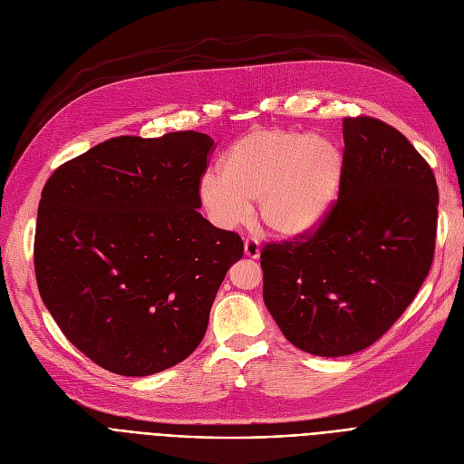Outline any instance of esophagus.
Instances as JSON below:
<instances>
[{"label":"esophagus","mask_w":464,"mask_h":464,"mask_svg":"<svg viewBox=\"0 0 464 464\" xmlns=\"http://www.w3.org/2000/svg\"><path fill=\"white\" fill-rule=\"evenodd\" d=\"M261 254V246H259V240L254 237H248L245 240V256L250 259H259Z\"/></svg>","instance_id":"obj_1"}]
</instances>
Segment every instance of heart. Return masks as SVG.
Returning a JSON list of instances; mask_svg holds the SVG:
<instances>
[{"label":"heart","instance_id":"obj_1","mask_svg":"<svg viewBox=\"0 0 464 464\" xmlns=\"http://www.w3.org/2000/svg\"><path fill=\"white\" fill-rule=\"evenodd\" d=\"M344 175V156L320 135L259 130L238 139L222 160V179L207 175L199 199L212 222L233 229L257 201L261 222L282 237L318 227L331 212Z\"/></svg>","mask_w":464,"mask_h":464}]
</instances>
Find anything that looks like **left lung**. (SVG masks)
<instances>
[{
	"instance_id": "left-lung-1",
	"label": "left lung",
	"mask_w": 464,
	"mask_h": 464,
	"mask_svg": "<svg viewBox=\"0 0 464 464\" xmlns=\"http://www.w3.org/2000/svg\"><path fill=\"white\" fill-rule=\"evenodd\" d=\"M344 175L320 227L261 252L263 301L291 344L343 357L374 344L429 275L432 169L385 121L344 118Z\"/></svg>"
}]
</instances>
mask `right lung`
<instances>
[{
  "mask_svg": "<svg viewBox=\"0 0 464 464\" xmlns=\"http://www.w3.org/2000/svg\"><path fill=\"white\" fill-rule=\"evenodd\" d=\"M214 140L198 131L114 137L58 167L37 210L34 263L54 322L100 367L150 376L201 344L237 233L205 219Z\"/></svg>",
  "mask_w": 464,
  "mask_h": 464,
  "instance_id": "add662e5",
  "label": "right lung"
}]
</instances>
